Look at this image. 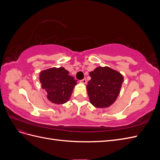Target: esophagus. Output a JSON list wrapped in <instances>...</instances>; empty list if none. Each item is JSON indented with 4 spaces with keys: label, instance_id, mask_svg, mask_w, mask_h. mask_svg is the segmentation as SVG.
I'll return each mask as SVG.
<instances>
[{
    "label": "esophagus",
    "instance_id": "1",
    "mask_svg": "<svg viewBox=\"0 0 160 160\" xmlns=\"http://www.w3.org/2000/svg\"><path fill=\"white\" fill-rule=\"evenodd\" d=\"M80 83H83V84H86V83H87V80H86V79H83L81 80V81H80Z\"/></svg>",
    "mask_w": 160,
    "mask_h": 160
}]
</instances>
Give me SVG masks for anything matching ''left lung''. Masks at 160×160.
I'll return each instance as SVG.
<instances>
[{"mask_svg": "<svg viewBox=\"0 0 160 160\" xmlns=\"http://www.w3.org/2000/svg\"><path fill=\"white\" fill-rule=\"evenodd\" d=\"M87 85L90 103L97 108H109L117 99L123 81L118 71L109 67H98L89 72Z\"/></svg>", "mask_w": 160, "mask_h": 160, "instance_id": "8db88e82", "label": "left lung"}]
</instances>
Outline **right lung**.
Listing matches in <instances>:
<instances>
[{"label":"right lung","mask_w":160,"mask_h":160,"mask_svg":"<svg viewBox=\"0 0 160 160\" xmlns=\"http://www.w3.org/2000/svg\"><path fill=\"white\" fill-rule=\"evenodd\" d=\"M69 74L64 67H52L40 72L41 88L45 90L47 99L52 103L63 104L69 100L77 81Z\"/></svg>","instance_id":"right-lung-1"}]
</instances>
